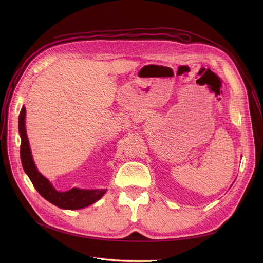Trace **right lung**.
<instances>
[{
  "mask_svg": "<svg viewBox=\"0 0 263 263\" xmlns=\"http://www.w3.org/2000/svg\"><path fill=\"white\" fill-rule=\"evenodd\" d=\"M26 119V109L23 106L20 118H18V131L21 134V160L23 164V168L25 173L30 178L35 190L39 194L48 200L50 203L62 209H81L86 206H89L97 202L99 199L103 197L106 193V190H96V191H85L72 189L68 192L60 193L57 192L50 181L45 178L39 170L36 168L34 161L32 159L28 136L26 133L25 126Z\"/></svg>",
  "mask_w": 263,
  "mask_h": 263,
  "instance_id": "add662e5",
  "label": "right lung"
}]
</instances>
